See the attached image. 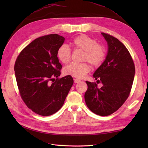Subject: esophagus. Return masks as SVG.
Wrapping results in <instances>:
<instances>
[{"label": "esophagus", "mask_w": 148, "mask_h": 148, "mask_svg": "<svg viewBox=\"0 0 148 148\" xmlns=\"http://www.w3.org/2000/svg\"><path fill=\"white\" fill-rule=\"evenodd\" d=\"M79 81H81V80L78 79H74V83H79Z\"/></svg>", "instance_id": "obj_1"}]
</instances>
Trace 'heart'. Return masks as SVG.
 Listing matches in <instances>:
<instances>
[{
  "instance_id": "obj_1",
  "label": "heart",
  "mask_w": 148,
  "mask_h": 148,
  "mask_svg": "<svg viewBox=\"0 0 148 148\" xmlns=\"http://www.w3.org/2000/svg\"><path fill=\"white\" fill-rule=\"evenodd\" d=\"M71 46L74 49L84 51L83 61L88 62L94 67H97L102 64L106 57V49L102 45L92 37L86 35H80L71 42ZM57 56L63 64H67L71 58V50L66 45H62L58 49ZM90 66L88 63H71L64 69V74L77 78H82L90 71Z\"/></svg>"
}]
</instances>
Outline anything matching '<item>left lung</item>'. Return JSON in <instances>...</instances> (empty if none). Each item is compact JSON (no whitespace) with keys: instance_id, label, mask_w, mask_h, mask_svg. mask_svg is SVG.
Wrapping results in <instances>:
<instances>
[{"instance_id":"left-lung-1","label":"left lung","mask_w":148,"mask_h":148,"mask_svg":"<svg viewBox=\"0 0 148 148\" xmlns=\"http://www.w3.org/2000/svg\"><path fill=\"white\" fill-rule=\"evenodd\" d=\"M108 45L105 61L97 69L93 77L97 83L86 81L84 93L86 106L99 116H109L121 108L130 95L134 79L135 65L129 51L121 42L108 34L102 33Z\"/></svg>"}]
</instances>
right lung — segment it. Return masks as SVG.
<instances>
[{
	"label": "right lung",
	"mask_w": 148,
	"mask_h": 148,
	"mask_svg": "<svg viewBox=\"0 0 148 148\" xmlns=\"http://www.w3.org/2000/svg\"><path fill=\"white\" fill-rule=\"evenodd\" d=\"M64 40L56 34L38 37L16 60L15 76L20 96L28 108L40 116L59 111L74 83L70 75L58 77L62 66L57 51Z\"/></svg>",
	"instance_id": "obj_1"
}]
</instances>
